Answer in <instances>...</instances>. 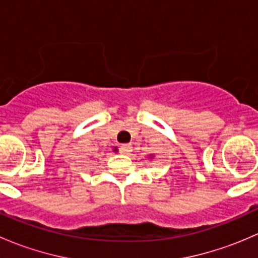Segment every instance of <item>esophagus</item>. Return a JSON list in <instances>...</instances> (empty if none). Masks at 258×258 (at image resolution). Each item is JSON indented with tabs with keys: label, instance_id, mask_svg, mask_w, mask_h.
I'll return each mask as SVG.
<instances>
[{
	"label": "esophagus",
	"instance_id": "obj_1",
	"mask_svg": "<svg viewBox=\"0 0 258 258\" xmlns=\"http://www.w3.org/2000/svg\"><path fill=\"white\" fill-rule=\"evenodd\" d=\"M131 151H132V146L130 144H124L119 147V152H121L122 155H128Z\"/></svg>",
	"mask_w": 258,
	"mask_h": 258
}]
</instances>
